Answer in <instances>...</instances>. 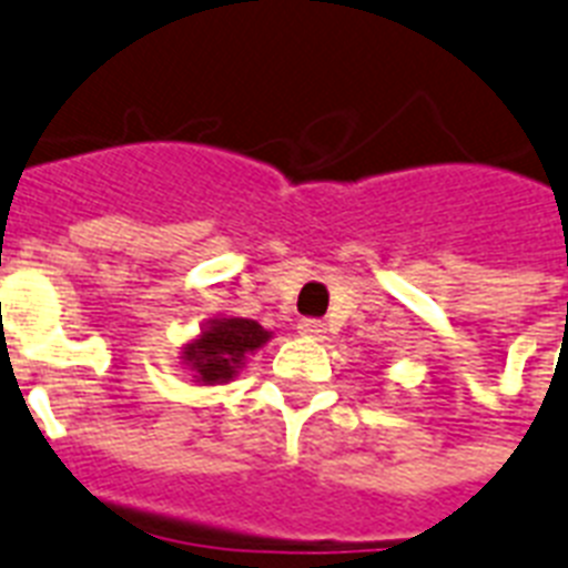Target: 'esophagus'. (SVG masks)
<instances>
[{
	"instance_id": "obj_1",
	"label": "esophagus",
	"mask_w": 568,
	"mask_h": 568,
	"mask_svg": "<svg viewBox=\"0 0 568 568\" xmlns=\"http://www.w3.org/2000/svg\"><path fill=\"white\" fill-rule=\"evenodd\" d=\"M297 329L303 338H315V341L326 338V326L321 324V321H300Z\"/></svg>"
}]
</instances>
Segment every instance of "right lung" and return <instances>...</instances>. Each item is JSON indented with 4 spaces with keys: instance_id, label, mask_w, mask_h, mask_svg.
Instances as JSON below:
<instances>
[{
    "instance_id": "add662e5",
    "label": "right lung",
    "mask_w": 568,
    "mask_h": 568,
    "mask_svg": "<svg viewBox=\"0 0 568 568\" xmlns=\"http://www.w3.org/2000/svg\"><path fill=\"white\" fill-rule=\"evenodd\" d=\"M271 338L274 332L262 329L256 321L219 315L180 347V367L197 385H227L247 364V356L265 347Z\"/></svg>"
}]
</instances>
